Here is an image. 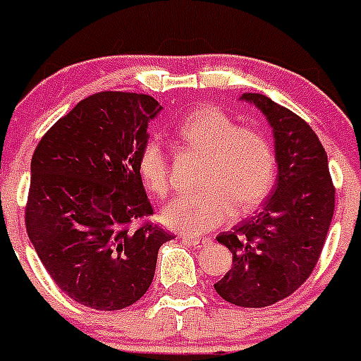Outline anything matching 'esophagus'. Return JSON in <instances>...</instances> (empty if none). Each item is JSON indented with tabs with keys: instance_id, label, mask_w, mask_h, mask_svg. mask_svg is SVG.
I'll return each mask as SVG.
<instances>
[{
	"instance_id": "esophagus-1",
	"label": "esophagus",
	"mask_w": 361,
	"mask_h": 361,
	"mask_svg": "<svg viewBox=\"0 0 361 361\" xmlns=\"http://www.w3.org/2000/svg\"><path fill=\"white\" fill-rule=\"evenodd\" d=\"M189 245H192L195 248H202V247H207L211 245V239L209 237H195V235H185L183 237Z\"/></svg>"
}]
</instances>
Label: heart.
<instances>
[{
  "label": "heart",
  "mask_w": 361,
  "mask_h": 361,
  "mask_svg": "<svg viewBox=\"0 0 361 361\" xmlns=\"http://www.w3.org/2000/svg\"><path fill=\"white\" fill-rule=\"evenodd\" d=\"M183 145L206 152L200 183L204 189L183 192L163 209L161 219L172 230L198 235L231 221L235 211L256 209L276 183V152L257 128L237 126L213 105L190 111L176 126ZM139 174L146 189L163 196L171 187V159L161 140L150 139L139 152Z\"/></svg>",
  "instance_id": "heart-1"
}]
</instances>
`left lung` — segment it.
<instances>
[{
	"label": "left lung",
	"mask_w": 361,
	"mask_h": 361,
	"mask_svg": "<svg viewBox=\"0 0 361 361\" xmlns=\"http://www.w3.org/2000/svg\"><path fill=\"white\" fill-rule=\"evenodd\" d=\"M269 120L278 178L263 209L216 241L230 248L233 267L215 283L226 302L265 307L297 291L312 274L336 206L328 157L315 131L298 114L256 92L243 94Z\"/></svg>",
	"instance_id": "obj_1"
}]
</instances>
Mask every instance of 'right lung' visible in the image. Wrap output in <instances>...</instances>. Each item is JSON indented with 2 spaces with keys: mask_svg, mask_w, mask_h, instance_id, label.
I'll return each mask as SVG.
<instances>
[{
  "mask_svg": "<svg viewBox=\"0 0 361 361\" xmlns=\"http://www.w3.org/2000/svg\"><path fill=\"white\" fill-rule=\"evenodd\" d=\"M159 111L148 94H92L49 128L31 159L29 239L59 289L92 310L137 302L172 239L148 221L154 209L137 166Z\"/></svg>",
  "mask_w": 361,
  "mask_h": 361,
  "instance_id": "obj_1",
  "label": "right lung"
}]
</instances>
